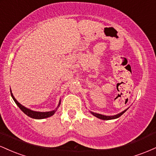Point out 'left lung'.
<instances>
[{"mask_svg":"<svg viewBox=\"0 0 156 156\" xmlns=\"http://www.w3.org/2000/svg\"><path fill=\"white\" fill-rule=\"evenodd\" d=\"M128 108L127 109H125V110L123 111V112H122L120 113H119V114H116V115H113V116H106V115H103V114H98V113H94L93 112H90L91 114H92L93 116H94V117L99 118V119H103V120H109V119H117V118L119 117L120 116L122 115L124 113L126 112L127 110H128Z\"/></svg>","mask_w":156,"mask_h":156,"instance_id":"8db88e82","label":"left lung"}]
</instances>
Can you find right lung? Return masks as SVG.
<instances>
[{
    "mask_svg": "<svg viewBox=\"0 0 156 156\" xmlns=\"http://www.w3.org/2000/svg\"><path fill=\"white\" fill-rule=\"evenodd\" d=\"M10 92H11V95H12V98H13L14 101L15 102V103L17 105V106H18L19 108H20V110L22 111V112L24 113V114H26L27 116H28V117H30L31 118H33V119H44V118H48V117H51V116H53V114H55V112H56L57 109H58V107H59V105L61 104V100H60L59 103H58V106H57V108H55V110L51 111V112H35V111L31 110V109L26 108V107H25L24 105H23L22 104H20V103L19 102L15 99V97H14L13 94H12V90H11V89H10Z\"/></svg>",
    "mask_w": 156,
    "mask_h": 156,
    "instance_id": "obj_1",
    "label": "right lung"
}]
</instances>
